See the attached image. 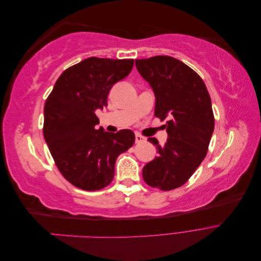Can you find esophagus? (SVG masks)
<instances>
[{"label": "esophagus", "mask_w": 261, "mask_h": 261, "mask_svg": "<svg viewBox=\"0 0 261 261\" xmlns=\"http://www.w3.org/2000/svg\"><path fill=\"white\" fill-rule=\"evenodd\" d=\"M144 140H145V137H143L141 135H139V134H136V136H135V141H136V144L143 143Z\"/></svg>", "instance_id": "obj_1"}]
</instances>
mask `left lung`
Listing matches in <instances>:
<instances>
[{
    "label": "left lung",
    "instance_id": "1",
    "mask_svg": "<svg viewBox=\"0 0 261 261\" xmlns=\"http://www.w3.org/2000/svg\"><path fill=\"white\" fill-rule=\"evenodd\" d=\"M135 64L153 90L154 115L169 118L164 146L148 138L158 155L145 165L143 177L149 186L171 191L185 184L207 154L215 129L211 99L200 76L174 58L158 55Z\"/></svg>",
    "mask_w": 261,
    "mask_h": 261
}]
</instances>
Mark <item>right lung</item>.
Masks as SVG:
<instances>
[{"mask_svg":"<svg viewBox=\"0 0 261 261\" xmlns=\"http://www.w3.org/2000/svg\"><path fill=\"white\" fill-rule=\"evenodd\" d=\"M134 60L88 58L65 69L44 105L43 136L58 169L70 184L98 191L111 183L117 156L135 143L130 129H97L98 109L108 106L113 85Z\"/></svg>","mask_w":261,"mask_h":261,"instance_id":"add662e5","label":"right lung"}]
</instances>
